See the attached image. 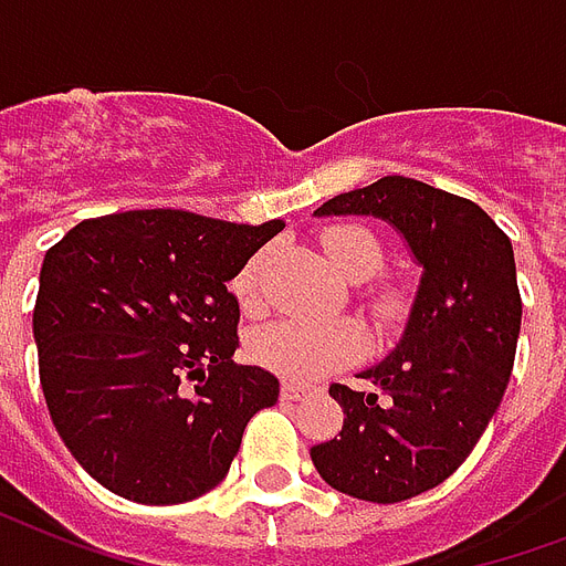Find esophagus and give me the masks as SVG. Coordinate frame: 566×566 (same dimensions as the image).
<instances>
[{"label":"esophagus","mask_w":566,"mask_h":566,"mask_svg":"<svg viewBox=\"0 0 566 566\" xmlns=\"http://www.w3.org/2000/svg\"><path fill=\"white\" fill-rule=\"evenodd\" d=\"M307 397H310V388H301V385H292V381L283 385V399H295V402H298V399H307Z\"/></svg>","instance_id":"1"}]
</instances>
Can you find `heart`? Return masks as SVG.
Returning <instances> with one entry per match:
<instances>
[{"label": "heart", "instance_id": "1", "mask_svg": "<svg viewBox=\"0 0 566 566\" xmlns=\"http://www.w3.org/2000/svg\"><path fill=\"white\" fill-rule=\"evenodd\" d=\"M322 248L331 265L352 283H367L385 265L379 238L358 223H337L322 232ZM265 253L250 256L232 280L238 301L256 307L262 295ZM369 316L379 328H397L409 313V295L394 283L364 286ZM250 355L289 381H316L367 355V334L352 318H274L250 334Z\"/></svg>", "mask_w": 566, "mask_h": 566}]
</instances>
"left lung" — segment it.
<instances>
[{
  "label": "left lung",
  "instance_id": "left-lung-1",
  "mask_svg": "<svg viewBox=\"0 0 566 566\" xmlns=\"http://www.w3.org/2000/svg\"><path fill=\"white\" fill-rule=\"evenodd\" d=\"M316 214L388 220L423 268L402 339L358 376L373 390L331 385L343 429L310 448L328 486L397 504L460 469L507 390L522 325L513 244L478 202L402 176L339 193Z\"/></svg>",
  "mask_w": 566,
  "mask_h": 566
}]
</instances>
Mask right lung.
Returning <instances> with one entry per match:
<instances>
[{
	"label": "right lung",
	"mask_w": 566,
	"mask_h": 566,
	"mask_svg": "<svg viewBox=\"0 0 566 566\" xmlns=\"http://www.w3.org/2000/svg\"><path fill=\"white\" fill-rule=\"evenodd\" d=\"M286 227L176 211L76 223L46 250L32 331L53 427L92 478L137 504L214 490L280 381L232 360L241 265ZM197 380V386H190Z\"/></svg>",
	"instance_id": "right-lung-1"
}]
</instances>
